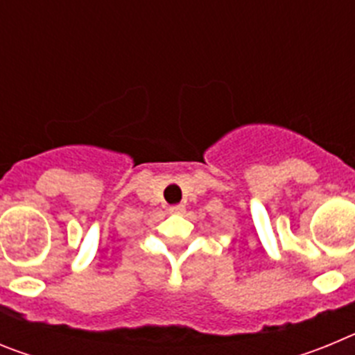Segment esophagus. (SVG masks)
<instances>
[{
    "label": "esophagus",
    "instance_id": "obj_1",
    "mask_svg": "<svg viewBox=\"0 0 355 355\" xmlns=\"http://www.w3.org/2000/svg\"><path fill=\"white\" fill-rule=\"evenodd\" d=\"M168 211L171 213H178V215H181V213H184V205H174L168 208Z\"/></svg>",
    "mask_w": 355,
    "mask_h": 355
}]
</instances>
